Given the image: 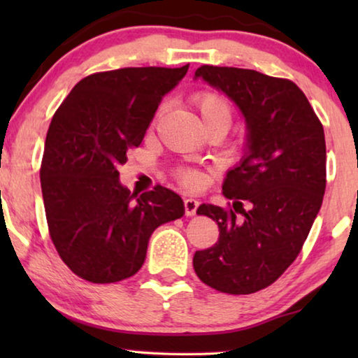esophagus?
Returning a JSON list of instances; mask_svg holds the SVG:
<instances>
[{
    "label": "esophagus",
    "mask_w": 358,
    "mask_h": 358,
    "mask_svg": "<svg viewBox=\"0 0 358 358\" xmlns=\"http://www.w3.org/2000/svg\"><path fill=\"white\" fill-rule=\"evenodd\" d=\"M184 208H185V215H187V217H194L195 212H197V208H199V200H195L192 197L184 199Z\"/></svg>",
    "instance_id": "34e87169"
}]
</instances>
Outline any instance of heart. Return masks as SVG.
Wrapping results in <instances>:
<instances>
[{
    "instance_id": "b5f03b06",
    "label": "heart",
    "mask_w": 358,
    "mask_h": 358,
    "mask_svg": "<svg viewBox=\"0 0 358 358\" xmlns=\"http://www.w3.org/2000/svg\"><path fill=\"white\" fill-rule=\"evenodd\" d=\"M192 104L202 117L203 125L220 124L228 130L231 124V106L222 94L215 91H200L192 97ZM174 176L178 182L187 189L202 187L205 180L202 171L190 168V166H180L174 171Z\"/></svg>"
}]
</instances>
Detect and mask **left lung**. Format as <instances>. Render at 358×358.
<instances>
[{
	"label": "left lung",
	"instance_id": "8db88e82",
	"mask_svg": "<svg viewBox=\"0 0 358 358\" xmlns=\"http://www.w3.org/2000/svg\"><path fill=\"white\" fill-rule=\"evenodd\" d=\"M195 78L236 102L246 119L248 151L223 182L233 208H197L217 222L220 236L194 254V268L215 290L249 295L292 266L315 223L326 190L324 130L303 91L285 78L212 65L197 68Z\"/></svg>",
	"mask_w": 358,
	"mask_h": 358
}]
</instances>
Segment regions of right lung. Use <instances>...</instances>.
Masks as SVG:
<instances>
[{
	"label": "right lung",
	"mask_w": 358,
	"mask_h": 358,
	"mask_svg": "<svg viewBox=\"0 0 358 358\" xmlns=\"http://www.w3.org/2000/svg\"><path fill=\"white\" fill-rule=\"evenodd\" d=\"M180 68H120L90 75L73 87L48 127L41 185L48 233L78 277L114 283L143 266L151 233L184 215L173 190L136 195L119 180L127 151L140 146Z\"/></svg>",
	"instance_id": "1"
}]
</instances>
